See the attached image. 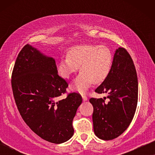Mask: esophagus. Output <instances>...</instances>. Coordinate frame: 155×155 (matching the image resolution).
<instances>
[{
	"label": "esophagus",
	"instance_id": "1",
	"mask_svg": "<svg viewBox=\"0 0 155 155\" xmlns=\"http://www.w3.org/2000/svg\"><path fill=\"white\" fill-rule=\"evenodd\" d=\"M82 99H83L84 101L87 100V96L84 94H82Z\"/></svg>",
	"mask_w": 155,
	"mask_h": 155
}]
</instances>
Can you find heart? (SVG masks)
<instances>
[{
	"mask_svg": "<svg viewBox=\"0 0 155 155\" xmlns=\"http://www.w3.org/2000/svg\"><path fill=\"white\" fill-rule=\"evenodd\" d=\"M113 62L111 51L107 46L82 44L74 46L68 56L61 58L58 71L61 76L69 78L79 68L81 71L74 80L72 87L79 92L87 90L93 83L104 81L109 75Z\"/></svg>",
	"mask_w": 155,
	"mask_h": 155,
	"instance_id": "b5f03b06",
	"label": "heart"
}]
</instances>
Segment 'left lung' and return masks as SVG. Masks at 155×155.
Listing matches in <instances>:
<instances>
[{
	"label": "left lung",
	"mask_w": 155,
	"mask_h": 155,
	"mask_svg": "<svg viewBox=\"0 0 155 155\" xmlns=\"http://www.w3.org/2000/svg\"><path fill=\"white\" fill-rule=\"evenodd\" d=\"M98 94L107 93L104 98H91L94 108L93 127L99 138L110 140L128 128L135 115L138 96L136 70L130 54L124 48L114 54L109 75L95 90Z\"/></svg>",
	"instance_id": "left-lung-1"
}]
</instances>
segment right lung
Masks as SVG:
<instances>
[{
	"label": "right lung",
	"instance_id": "right-lung-1",
	"mask_svg": "<svg viewBox=\"0 0 155 155\" xmlns=\"http://www.w3.org/2000/svg\"><path fill=\"white\" fill-rule=\"evenodd\" d=\"M11 84L18 111L33 132L52 143L71 138L73 120L82 99L76 92L58 99L68 84L58 75L54 58L26 44L17 57Z\"/></svg>",
	"mask_w": 155,
	"mask_h": 155
}]
</instances>
